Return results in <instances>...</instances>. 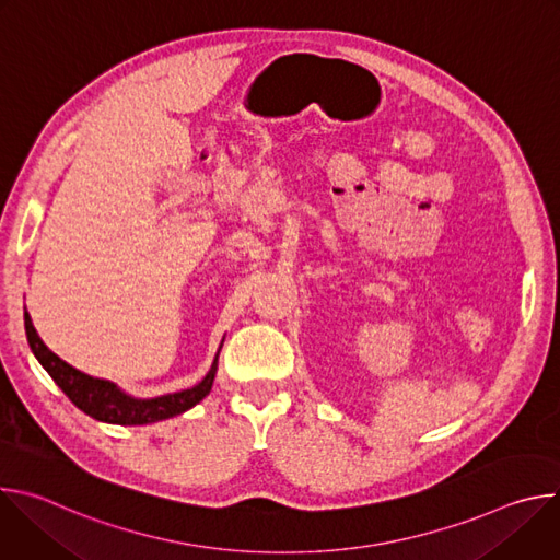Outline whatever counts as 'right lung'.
<instances>
[{
	"instance_id": "right-lung-1",
	"label": "right lung",
	"mask_w": 560,
	"mask_h": 560,
	"mask_svg": "<svg viewBox=\"0 0 560 560\" xmlns=\"http://www.w3.org/2000/svg\"><path fill=\"white\" fill-rule=\"evenodd\" d=\"M24 326H26V337L33 354L42 363V368L50 374V378L61 387V392L70 398V401L86 412L89 417L104 421V423H115V425H145V423H156L171 417H177L190 408H195L201 398L212 389V381L217 374V357L208 374L188 389L164 394V396H154V398H135L126 392H121L115 383L89 376L84 372L74 370L66 361H61L48 346L39 339L31 314L24 312Z\"/></svg>"
}]
</instances>
